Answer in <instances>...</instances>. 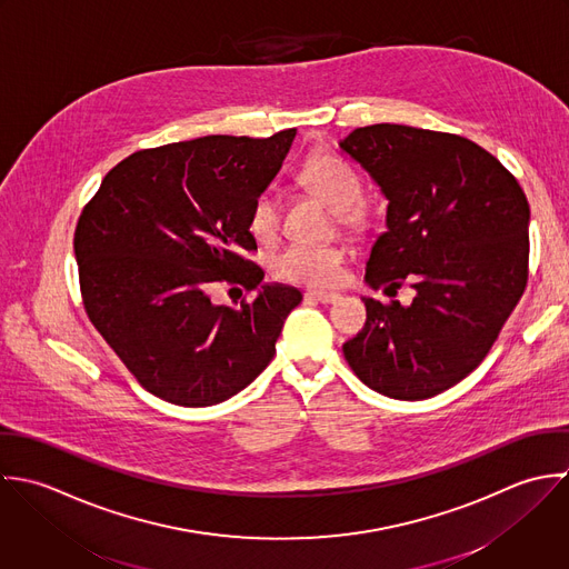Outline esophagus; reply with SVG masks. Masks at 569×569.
I'll return each mask as SVG.
<instances>
[{"label": "esophagus", "mask_w": 569, "mask_h": 569, "mask_svg": "<svg viewBox=\"0 0 569 569\" xmlns=\"http://www.w3.org/2000/svg\"><path fill=\"white\" fill-rule=\"evenodd\" d=\"M307 298L318 300V302H322V305H333V302L340 300V293H331V291H309Z\"/></svg>", "instance_id": "34e87169"}]
</instances>
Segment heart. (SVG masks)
Returning <instances> with one entry per match:
<instances>
[{"instance_id": "obj_1", "label": "heart", "mask_w": 569, "mask_h": 569, "mask_svg": "<svg viewBox=\"0 0 569 569\" xmlns=\"http://www.w3.org/2000/svg\"><path fill=\"white\" fill-rule=\"evenodd\" d=\"M302 181L320 191L329 204L340 213V220H351V216L365 202V183L360 174L340 157L320 154L307 161L302 170ZM280 222V202L273 190H264L251 204L249 227L258 238H271ZM342 251L333 244H307L291 242L273 258L276 276L309 284L329 287L336 284L342 273Z\"/></svg>"}]
</instances>
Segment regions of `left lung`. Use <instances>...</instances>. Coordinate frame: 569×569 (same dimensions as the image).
<instances>
[{
	"mask_svg": "<svg viewBox=\"0 0 569 569\" xmlns=\"http://www.w3.org/2000/svg\"><path fill=\"white\" fill-rule=\"evenodd\" d=\"M388 200L365 282H412L410 305L362 298L367 325L345 358L369 388L428 399L490 351L528 282L530 204L517 179L477 143L378 123L340 141Z\"/></svg>",
	"mask_w": 569,
	"mask_h": 569,
	"instance_id": "8db88e82",
	"label": "left lung"
}]
</instances>
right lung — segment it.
<instances>
[{
    "mask_svg": "<svg viewBox=\"0 0 569 569\" xmlns=\"http://www.w3.org/2000/svg\"><path fill=\"white\" fill-rule=\"evenodd\" d=\"M296 130L269 139L211 134L141 150L112 168L74 231L90 322L157 397L220 403L258 378L276 353L296 287L264 282L244 258L258 249L253 200L278 174ZM257 293L240 310L210 302V284Z\"/></svg>",
    "mask_w": 569,
    "mask_h": 569,
    "instance_id": "right-lung-1",
    "label": "right lung"
}]
</instances>
